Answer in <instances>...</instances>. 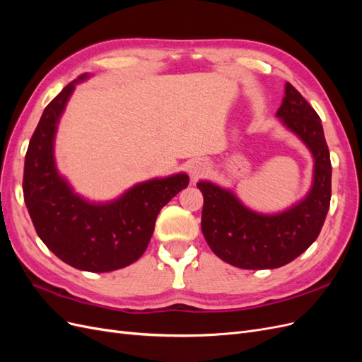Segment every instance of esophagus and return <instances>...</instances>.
<instances>
[{
	"instance_id": "34e87169",
	"label": "esophagus",
	"mask_w": 362,
	"mask_h": 362,
	"mask_svg": "<svg viewBox=\"0 0 362 362\" xmlns=\"http://www.w3.org/2000/svg\"><path fill=\"white\" fill-rule=\"evenodd\" d=\"M189 169H190V175H192V177H193V178H198V177H202V175L208 170V166H206L205 161L196 160V161H193V163L190 164Z\"/></svg>"
}]
</instances>
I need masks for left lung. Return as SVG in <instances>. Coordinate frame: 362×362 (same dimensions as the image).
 Wrapping results in <instances>:
<instances>
[{
    "instance_id": "left-lung-1",
    "label": "left lung",
    "mask_w": 362,
    "mask_h": 362,
    "mask_svg": "<svg viewBox=\"0 0 362 362\" xmlns=\"http://www.w3.org/2000/svg\"><path fill=\"white\" fill-rule=\"evenodd\" d=\"M276 116L313 152L314 182L303 201L281 214L264 216L247 210L231 192L198 182L204 194L201 228L206 243L218 258L240 269L288 264L315 242L329 210L332 166L319 115L287 83Z\"/></svg>"
}]
</instances>
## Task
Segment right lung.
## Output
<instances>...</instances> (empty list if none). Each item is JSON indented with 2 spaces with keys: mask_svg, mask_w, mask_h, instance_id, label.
I'll use <instances>...</instances> for the list:
<instances>
[{
  "mask_svg": "<svg viewBox=\"0 0 362 362\" xmlns=\"http://www.w3.org/2000/svg\"><path fill=\"white\" fill-rule=\"evenodd\" d=\"M45 107L31 136L24 166V201L37 235L66 264L86 272H112L137 261L154 233L156 218L189 185L185 173L137 184L110 204H89L57 173L52 145L59 117L75 83Z\"/></svg>",
  "mask_w": 362,
  "mask_h": 362,
  "instance_id": "obj_1",
  "label": "right lung"
}]
</instances>
